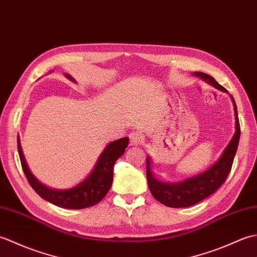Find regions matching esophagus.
<instances>
[{"instance_id":"esophagus-1","label":"esophagus","mask_w":257,"mask_h":257,"mask_svg":"<svg viewBox=\"0 0 257 257\" xmlns=\"http://www.w3.org/2000/svg\"><path fill=\"white\" fill-rule=\"evenodd\" d=\"M129 138H130V145L132 146H139L141 145V143H143V136L138 134L137 132L130 134Z\"/></svg>"}]
</instances>
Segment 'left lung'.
I'll use <instances>...</instances> for the list:
<instances>
[{"instance_id":"obj_1","label":"left lung","mask_w":257,"mask_h":257,"mask_svg":"<svg viewBox=\"0 0 257 257\" xmlns=\"http://www.w3.org/2000/svg\"><path fill=\"white\" fill-rule=\"evenodd\" d=\"M193 75L198 76L201 79L206 81L207 84L215 87L216 89L227 92L224 87L217 83L212 76L200 72H195ZM231 98L234 106V113H235V134H234L233 138L226 146L224 151H223L220 159L211 168L207 169L206 171L195 177L185 179L181 182H161L152 174L151 160L149 157H147V180H148L150 192L160 203L170 207H188L194 205L214 193L224 183L228 173L231 171L234 157H235L237 150L239 135H241L236 103L232 96Z\"/></svg>"}]
</instances>
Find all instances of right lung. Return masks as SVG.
Instances as JSON below:
<instances>
[{"mask_svg": "<svg viewBox=\"0 0 257 257\" xmlns=\"http://www.w3.org/2000/svg\"><path fill=\"white\" fill-rule=\"evenodd\" d=\"M65 76L68 79L75 81L72 76ZM128 143L129 138L123 137L108 144L99 158H98L89 176L78 185L67 190H54L38 181L34 177V174L31 172L29 166H27L23 151H22L19 136L18 150L22 168H23L27 181L38 195L57 206L65 207V209L79 210L95 205L105 198L112 183L114 162L123 155Z\"/></svg>", "mask_w": 257, "mask_h": 257, "instance_id": "obj_1", "label": "right lung"}]
</instances>
